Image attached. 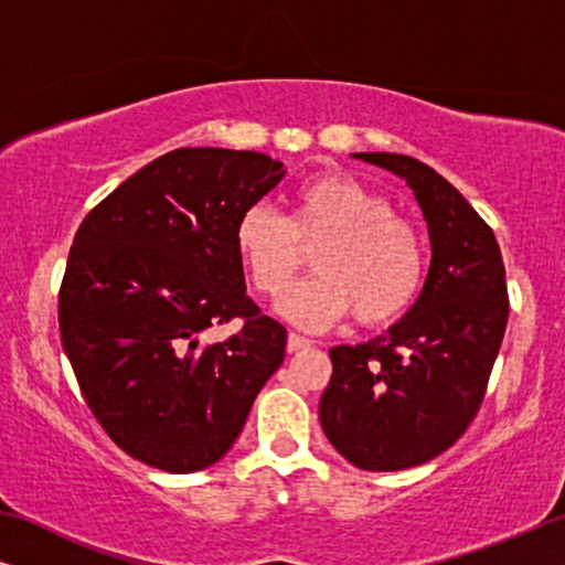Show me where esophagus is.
<instances>
[{"label":"esophagus","instance_id":"1","mask_svg":"<svg viewBox=\"0 0 565 565\" xmlns=\"http://www.w3.org/2000/svg\"><path fill=\"white\" fill-rule=\"evenodd\" d=\"M308 347H311V342H308L306 337H300V334H288V352L292 354V352H300V350H308Z\"/></svg>","mask_w":565,"mask_h":565}]
</instances>
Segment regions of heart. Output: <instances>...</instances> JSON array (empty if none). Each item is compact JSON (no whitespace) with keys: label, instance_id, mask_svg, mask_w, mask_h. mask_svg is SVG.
Segmentation results:
<instances>
[{"label":"heart","instance_id":"b5f03b06","mask_svg":"<svg viewBox=\"0 0 565 565\" xmlns=\"http://www.w3.org/2000/svg\"><path fill=\"white\" fill-rule=\"evenodd\" d=\"M234 244L254 288L277 298L316 248L317 275L277 303L300 329H327L352 311L383 327L408 311L424 280V246L388 200L352 174L321 172L290 192L288 218L267 205L238 215Z\"/></svg>","mask_w":565,"mask_h":565}]
</instances>
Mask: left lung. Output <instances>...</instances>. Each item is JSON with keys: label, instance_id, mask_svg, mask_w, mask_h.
Masks as SVG:
<instances>
[{"label": "left lung", "instance_id": "obj_1", "mask_svg": "<svg viewBox=\"0 0 565 565\" xmlns=\"http://www.w3.org/2000/svg\"><path fill=\"white\" fill-rule=\"evenodd\" d=\"M414 190L431 265L404 319L362 344L331 347L319 404L323 435L362 470L422 466L476 419L509 319L497 236L466 198L419 159L352 153Z\"/></svg>", "mask_w": 565, "mask_h": 565}]
</instances>
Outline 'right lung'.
Returning <instances> with one entry per match:
<instances>
[{"label":"right lung","mask_w":565,"mask_h":565,"mask_svg":"<svg viewBox=\"0 0 565 565\" xmlns=\"http://www.w3.org/2000/svg\"><path fill=\"white\" fill-rule=\"evenodd\" d=\"M285 177L257 151L174 149L76 231L58 292L61 344L120 450L167 473L218 462L282 365L288 331L246 296L234 228ZM226 343L204 331L231 318Z\"/></svg>","instance_id":"1"}]
</instances>
